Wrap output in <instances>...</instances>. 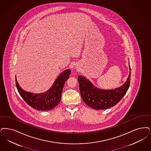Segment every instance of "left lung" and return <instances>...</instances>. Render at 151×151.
<instances>
[{
	"instance_id": "8db88e82",
	"label": "left lung",
	"mask_w": 151,
	"mask_h": 151,
	"mask_svg": "<svg viewBox=\"0 0 151 151\" xmlns=\"http://www.w3.org/2000/svg\"><path fill=\"white\" fill-rule=\"evenodd\" d=\"M130 73L127 81L120 88L112 90H102L94 86L86 78L79 75V89L84 102L95 109H105L115 106L125 95L130 83Z\"/></svg>"
}]
</instances>
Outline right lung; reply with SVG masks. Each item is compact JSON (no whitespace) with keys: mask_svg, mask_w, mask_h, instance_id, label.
Here are the masks:
<instances>
[{"mask_svg":"<svg viewBox=\"0 0 151 151\" xmlns=\"http://www.w3.org/2000/svg\"><path fill=\"white\" fill-rule=\"evenodd\" d=\"M70 74L71 70L67 69L58 76L48 91L40 94L24 91L19 86L16 78V85L20 96L32 108L40 111H48L54 109L60 102L64 85Z\"/></svg>","mask_w":151,"mask_h":151,"instance_id":"1","label":"right lung"}]
</instances>
